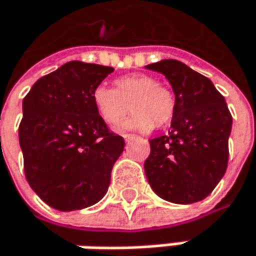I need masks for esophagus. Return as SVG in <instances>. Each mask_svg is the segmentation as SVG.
<instances>
[{"mask_svg":"<svg viewBox=\"0 0 256 256\" xmlns=\"http://www.w3.org/2000/svg\"><path fill=\"white\" fill-rule=\"evenodd\" d=\"M122 137H124L125 143H130L131 140H134V138H136V136H132V134H124Z\"/></svg>","mask_w":256,"mask_h":256,"instance_id":"obj_1","label":"esophagus"}]
</instances>
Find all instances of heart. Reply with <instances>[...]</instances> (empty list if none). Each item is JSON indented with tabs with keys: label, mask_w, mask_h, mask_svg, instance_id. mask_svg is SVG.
<instances>
[{
	"label": "heart",
	"mask_w": 256,
	"mask_h": 256,
	"mask_svg": "<svg viewBox=\"0 0 256 256\" xmlns=\"http://www.w3.org/2000/svg\"><path fill=\"white\" fill-rule=\"evenodd\" d=\"M116 88L98 85L92 92V102L106 122L114 125L124 116L134 110V114L116 126V131L137 130L147 132L168 124L176 112V97L164 85H159L148 75L134 74L116 80Z\"/></svg>",
	"instance_id": "b5f03b06"
}]
</instances>
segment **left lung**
<instances>
[{"instance_id": "1", "label": "left lung", "mask_w": 256, "mask_h": 256, "mask_svg": "<svg viewBox=\"0 0 256 256\" xmlns=\"http://www.w3.org/2000/svg\"><path fill=\"white\" fill-rule=\"evenodd\" d=\"M146 69L165 75L176 96L168 136L150 140L147 181L168 202L204 200L227 170L233 119L226 98L212 80L178 60H160Z\"/></svg>"}]
</instances>
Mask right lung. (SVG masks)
I'll return each mask as SVG.
<instances>
[{"mask_svg": "<svg viewBox=\"0 0 256 256\" xmlns=\"http://www.w3.org/2000/svg\"><path fill=\"white\" fill-rule=\"evenodd\" d=\"M113 70L72 60L40 78L23 98L18 143L24 176L51 208H88L108 193L125 142L108 130L92 92Z\"/></svg>", "mask_w": 256, "mask_h": 256, "instance_id": "1", "label": "right lung"}]
</instances>
